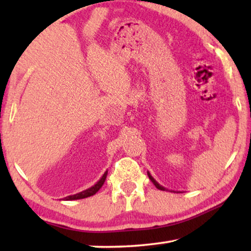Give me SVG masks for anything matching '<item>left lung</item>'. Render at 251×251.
<instances>
[{"instance_id":"left-lung-1","label":"left lung","mask_w":251,"mask_h":251,"mask_svg":"<svg viewBox=\"0 0 251 251\" xmlns=\"http://www.w3.org/2000/svg\"><path fill=\"white\" fill-rule=\"evenodd\" d=\"M147 176H149V178L151 179V181H152V183H153L154 185H155V187H156V188H159V190H161V191H167V188H166V187H163L162 185H160L159 183H157V181H156L155 179H154V178L152 177V175H151L150 173H147ZM173 192H175V191H173ZM175 193H176V192H175ZM177 193H178V192H177Z\"/></svg>"}]
</instances>
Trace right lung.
I'll return each instance as SVG.
<instances>
[{"label":"right lung","instance_id":"right-lung-1","mask_svg":"<svg viewBox=\"0 0 251 251\" xmlns=\"http://www.w3.org/2000/svg\"><path fill=\"white\" fill-rule=\"evenodd\" d=\"M106 176H107V171H105L104 175H102L100 179H99L97 183L94 185V186L89 187V188H87V190L80 192V193H76V194H73V195H68V197L65 198V200H66V201L78 200V199H84V198L91 197V195L96 194L99 190H100V187L102 186V185H104L105 179H106Z\"/></svg>","mask_w":251,"mask_h":251}]
</instances>
